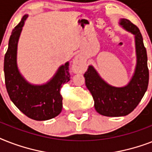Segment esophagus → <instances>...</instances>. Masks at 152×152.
Listing matches in <instances>:
<instances>
[{
  "label": "esophagus",
  "instance_id": "1",
  "mask_svg": "<svg viewBox=\"0 0 152 152\" xmlns=\"http://www.w3.org/2000/svg\"><path fill=\"white\" fill-rule=\"evenodd\" d=\"M72 69L73 71L76 73L78 72H82L83 70V62L81 61L80 57L76 56L75 59L73 60V63H72Z\"/></svg>",
  "mask_w": 152,
  "mask_h": 152
}]
</instances>
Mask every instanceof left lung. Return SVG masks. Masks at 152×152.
Instances as JSON below:
<instances>
[{
	"instance_id": "8db88e82",
	"label": "left lung",
	"mask_w": 152,
	"mask_h": 152,
	"mask_svg": "<svg viewBox=\"0 0 152 152\" xmlns=\"http://www.w3.org/2000/svg\"><path fill=\"white\" fill-rule=\"evenodd\" d=\"M119 23L135 35L137 65L129 83L121 88L110 85L101 78L92 65H89L84 73L86 87L92 95L95 110L107 117H121L131 113L141 101L148 86V56L141 33L129 20L121 19Z\"/></svg>"
}]
</instances>
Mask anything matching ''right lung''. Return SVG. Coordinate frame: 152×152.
<instances>
[{"mask_svg": "<svg viewBox=\"0 0 152 152\" xmlns=\"http://www.w3.org/2000/svg\"><path fill=\"white\" fill-rule=\"evenodd\" d=\"M28 15H25L13 29L4 56V72L6 89L15 106L28 118L46 121L57 117L62 110V85L70 80L69 63L59 67L50 80L42 85L28 83L17 67V45L22 27Z\"/></svg>", "mask_w": 152, "mask_h": 152, "instance_id": "add662e5", "label": "right lung"}]
</instances>
